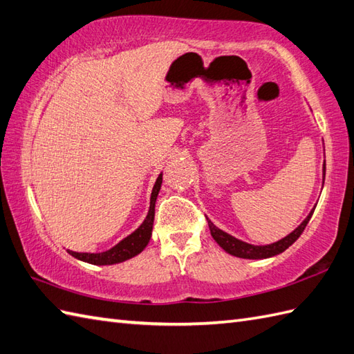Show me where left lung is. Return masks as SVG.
<instances>
[{"instance_id": "obj_1", "label": "left lung", "mask_w": 354, "mask_h": 354, "mask_svg": "<svg viewBox=\"0 0 354 354\" xmlns=\"http://www.w3.org/2000/svg\"><path fill=\"white\" fill-rule=\"evenodd\" d=\"M323 176L326 177V162L323 167ZM313 210H315V207L310 210V214L306 216L304 221L298 225L292 233H289L288 236H285L283 239H280L277 242L268 243V245H253V243H247L241 239H236L234 236H232V234L223 232L221 229H218V227L212 223L210 219H207V224H209L212 238H214L218 245L221 247L224 251H227L229 254L242 257V259H268V257L283 253L286 248H289L298 238H300V234L303 233L306 225H308V223H309V219L312 218Z\"/></svg>"}]
</instances>
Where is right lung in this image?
Instances as JSON below:
<instances>
[{
    "instance_id": "add662e5",
    "label": "right lung",
    "mask_w": 354,
    "mask_h": 354,
    "mask_svg": "<svg viewBox=\"0 0 354 354\" xmlns=\"http://www.w3.org/2000/svg\"><path fill=\"white\" fill-rule=\"evenodd\" d=\"M160 186H162V174H159L153 186L150 209H148L147 218L135 232L129 234L127 238H124L121 242H118L115 247H112L107 251H103V253H77V251H71V250H68V253L73 257L78 259V261L88 262L92 265H113V263L127 261V259H131L136 254H139L140 251L147 247V243L150 242V238H151L153 223H154V207H156L157 195H159V191H160Z\"/></svg>"
}]
</instances>
